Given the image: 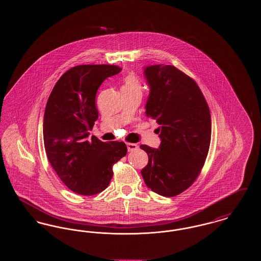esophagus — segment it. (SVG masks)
I'll return each mask as SVG.
<instances>
[{
  "label": "esophagus",
  "mask_w": 261,
  "mask_h": 261,
  "mask_svg": "<svg viewBox=\"0 0 261 261\" xmlns=\"http://www.w3.org/2000/svg\"><path fill=\"white\" fill-rule=\"evenodd\" d=\"M127 149H128V151H133V150H136L138 149V146H137V144H134V143H128L127 144Z\"/></svg>",
  "instance_id": "obj_1"
}]
</instances>
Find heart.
<instances>
[{
    "mask_svg": "<svg viewBox=\"0 0 261 261\" xmlns=\"http://www.w3.org/2000/svg\"><path fill=\"white\" fill-rule=\"evenodd\" d=\"M121 90L126 91H142V84L141 81L136 75L129 74L125 77L123 86Z\"/></svg>",
    "mask_w": 261,
    "mask_h": 261,
    "instance_id": "obj_1",
    "label": "heart"
}]
</instances>
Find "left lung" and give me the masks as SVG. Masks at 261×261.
I'll list each match as a JSON object with an SVG mask.
<instances>
[{
    "label": "left lung",
    "instance_id": "8db88e82",
    "mask_svg": "<svg viewBox=\"0 0 261 261\" xmlns=\"http://www.w3.org/2000/svg\"><path fill=\"white\" fill-rule=\"evenodd\" d=\"M149 87L146 116L155 119L159 149L141 145L149 162L141 173L146 185L163 197L191 186L204 164L211 137V112L197 83L173 65L144 68Z\"/></svg>",
    "mask_w": 261,
    "mask_h": 261
}]
</instances>
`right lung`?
<instances>
[{"label":"right lung","instance_id":"1","mask_svg":"<svg viewBox=\"0 0 261 261\" xmlns=\"http://www.w3.org/2000/svg\"><path fill=\"white\" fill-rule=\"evenodd\" d=\"M120 71L109 64L74 66L59 79L47 101L43 122L46 153L63 184L76 194L92 196L107 189L113 164L127 153L123 142L88 138L99 117L97 91L108 77Z\"/></svg>","mask_w":261,"mask_h":261}]
</instances>
